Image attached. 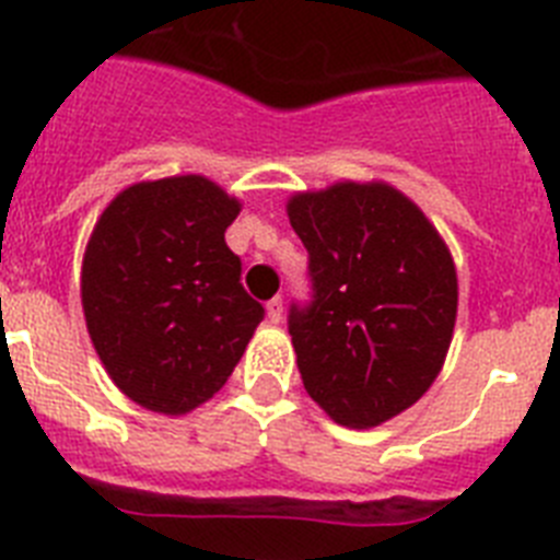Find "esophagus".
<instances>
[{"label":"esophagus","mask_w":560,"mask_h":560,"mask_svg":"<svg viewBox=\"0 0 560 560\" xmlns=\"http://www.w3.org/2000/svg\"><path fill=\"white\" fill-rule=\"evenodd\" d=\"M266 317H269V323H280V319H283V300L280 298H275V300H269V303H266Z\"/></svg>","instance_id":"obj_1"}]
</instances>
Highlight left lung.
Wrapping results in <instances>:
<instances>
[{
  "mask_svg": "<svg viewBox=\"0 0 560 560\" xmlns=\"http://www.w3.org/2000/svg\"><path fill=\"white\" fill-rule=\"evenodd\" d=\"M314 300L291 305L303 385L334 422L376 428L419 402L447 357L458 280L422 209L385 180H337L285 203Z\"/></svg>",
  "mask_w": 560,
  "mask_h": 560,
  "instance_id": "1",
  "label": "left lung"
}]
</instances>
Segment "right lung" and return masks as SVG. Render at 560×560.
<instances>
[{
  "label": "right lung",
  "mask_w": 560,
  "mask_h": 560,
  "mask_svg": "<svg viewBox=\"0 0 560 560\" xmlns=\"http://www.w3.org/2000/svg\"><path fill=\"white\" fill-rule=\"evenodd\" d=\"M241 200L203 175L138 180L109 200L81 260V308L127 399L184 417L226 385L262 305L226 246Z\"/></svg>",
  "instance_id": "right-lung-1"
}]
</instances>
